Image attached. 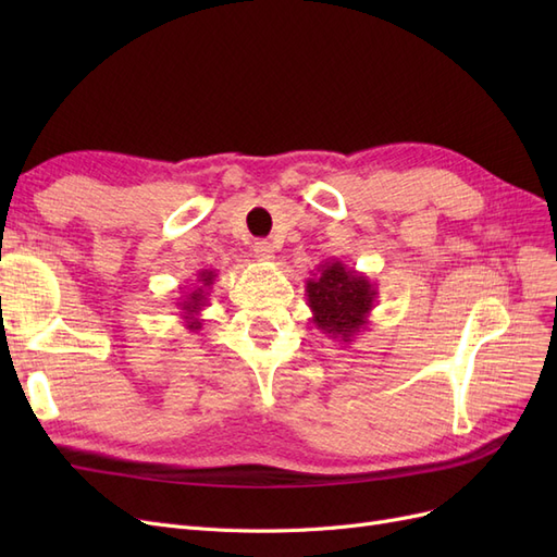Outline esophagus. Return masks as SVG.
I'll list each match as a JSON object with an SVG mask.
<instances>
[{
    "mask_svg": "<svg viewBox=\"0 0 557 557\" xmlns=\"http://www.w3.org/2000/svg\"><path fill=\"white\" fill-rule=\"evenodd\" d=\"M252 250H256V258H258V260H267V262L274 260V252H276L274 244L267 242V239L256 242V246H252Z\"/></svg>",
    "mask_w": 557,
    "mask_h": 557,
    "instance_id": "obj_1",
    "label": "esophagus"
}]
</instances>
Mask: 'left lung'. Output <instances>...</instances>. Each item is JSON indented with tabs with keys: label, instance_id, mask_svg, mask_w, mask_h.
I'll return each mask as SVG.
<instances>
[{
	"label": "left lung",
	"instance_id": "1",
	"mask_svg": "<svg viewBox=\"0 0 557 557\" xmlns=\"http://www.w3.org/2000/svg\"><path fill=\"white\" fill-rule=\"evenodd\" d=\"M376 283L342 260L320 264L318 274L307 281L313 323L330 339L346 346L369 325V313L376 307Z\"/></svg>",
	"mask_w": 557,
	"mask_h": 557
}]
</instances>
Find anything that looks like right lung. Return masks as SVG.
<instances>
[{"instance_id": "right-lung-1", "label": "right lung", "mask_w": 557, "mask_h": 557, "mask_svg": "<svg viewBox=\"0 0 557 557\" xmlns=\"http://www.w3.org/2000/svg\"><path fill=\"white\" fill-rule=\"evenodd\" d=\"M218 278V272L215 269H199L197 272V281L190 285V288H183V295L174 301L178 315L183 318V325L188 327L190 332H197L201 330V318H199V311L207 307V297H209V290L211 285L215 283Z\"/></svg>"}]
</instances>
